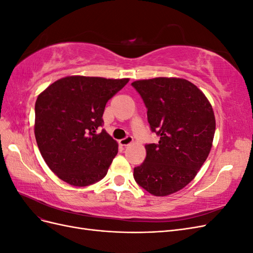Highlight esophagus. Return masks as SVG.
Listing matches in <instances>:
<instances>
[{"mask_svg": "<svg viewBox=\"0 0 253 253\" xmlns=\"http://www.w3.org/2000/svg\"><path fill=\"white\" fill-rule=\"evenodd\" d=\"M133 137L132 136H126V138H122V139H120L119 140V142H120V144L121 145H124V147H126V145H128V144H131L132 142H133Z\"/></svg>", "mask_w": 253, "mask_h": 253, "instance_id": "1", "label": "esophagus"}]
</instances>
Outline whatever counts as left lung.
<instances>
[{
  "label": "left lung",
  "mask_w": 253,
  "mask_h": 253,
  "mask_svg": "<svg viewBox=\"0 0 253 253\" xmlns=\"http://www.w3.org/2000/svg\"><path fill=\"white\" fill-rule=\"evenodd\" d=\"M148 109L158 143L145 144L147 157L134 168L138 185L155 196L185 188L208 157L215 133L212 105L193 83L181 78H153L132 83Z\"/></svg>",
  "instance_id": "left-lung-1"
}]
</instances>
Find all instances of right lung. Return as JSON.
<instances>
[{
	"mask_svg": "<svg viewBox=\"0 0 253 253\" xmlns=\"http://www.w3.org/2000/svg\"><path fill=\"white\" fill-rule=\"evenodd\" d=\"M128 82L125 79L68 76L38 96L35 136L49 169L60 179L85 187L108 173L118 143L102 126L106 102Z\"/></svg>",
	"mask_w": 253,
	"mask_h": 253,
	"instance_id": "add662e5",
	"label": "right lung"
}]
</instances>
